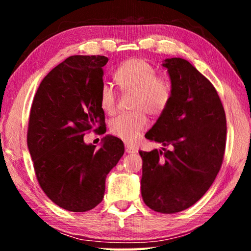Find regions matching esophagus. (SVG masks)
<instances>
[{"mask_svg":"<svg viewBox=\"0 0 251 251\" xmlns=\"http://www.w3.org/2000/svg\"><path fill=\"white\" fill-rule=\"evenodd\" d=\"M125 151H126V152H128V154H135V152L138 151L137 148L134 147V146H131V145H128V144H127V145H125Z\"/></svg>","mask_w":251,"mask_h":251,"instance_id":"esophagus-1","label":"esophagus"}]
</instances>
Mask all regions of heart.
Instances as JSON below:
<instances>
[{
  "label": "heart",
  "instance_id": "1",
  "mask_svg": "<svg viewBox=\"0 0 251 251\" xmlns=\"http://www.w3.org/2000/svg\"><path fill=\"white\" fill-rule=\"evenodd\" d=\"M115 79L123 91L135 93L133 109L136 112L113 118L109 129L122 141L134 144L148 126L143 110L151 115H158L163 112L171 100V85L165 78L157 77L154 67L139 58L123 63L116 71ZM100 101L105 113H115L116 94L108 83L101 86Z\"/></svg>",
  "mask_w": 251,
  "mask_h": 251
}]
</instances>
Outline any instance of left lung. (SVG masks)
<instances>
[{"mask_svg": "<svg viewBox=\"0 0 251 251\" xmlns=\"http://www.w3.org/2000/svg\"><path fill=\"white\" fill-rule=\"evenodd\" d=\"M171 100L145 137L161 150L139 151L144 202L174 214L201 199L220 169L226 146V115L212 84L180 57L166 58ZM168 146L171 150H166Z\"/></svg>", "mask_w": 251, "mask_h": 251, "instance_id": "1", "label": "left lung"}]
</instances>
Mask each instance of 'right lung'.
<instances>
[{
  "mask_svg": "<svg viewBox=\"0 0 251 251\" xmlns=\"http://www.w3.org/2000/svg\"><path fill=\"white\" fill-rule=\"evenodd\" d=\"M103 55H74L42 80L28 121L27 147L43 192L66 210H91L103 201L107 174L124 155V144L112 135L100 148L84 142L87 130L100 129Z\"/></svg>",
  "mask_w": 251,
  "mask_h": 251,
  "instance_id": "add662e5",
  "label": "right lung"
}]
</instances>
